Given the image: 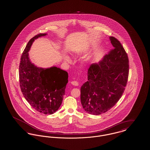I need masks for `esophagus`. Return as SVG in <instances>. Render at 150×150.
<instances>
[{
	"instance_id": "34e87169",
	"label": "esophagus",
	"mask_w": 150,
	"mask_h": 150,
	"mask_svg": "<svg viewBox=\"0 0 150 150\" xmlns=\"http://www.w3.org/2000/svg\"><path fill=\"white\" fill-rule=\"evenodd\" d=\"M71 84L74 86H79V83L78 81H72L71 82Z\"/></svg>"
}]
</instances>
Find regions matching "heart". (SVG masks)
<instances>
[{"label":"heart","mask_w":150,"mask_h":150,"mask_svg":"<svg viewBox=\"0 0 150 150\" xmlns=\"http://www.w3.org/2000/svg\"><path fill=\"white\" fill-rule=\"evenodd\" d=\"M66 59H67V61H69V58H68V57H67V58H66Z\"/></svg>","instance_id":"obj_1"}]
</instances>
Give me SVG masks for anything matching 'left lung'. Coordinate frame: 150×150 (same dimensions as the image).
Returning <instances> with one entry per match:
<instances>
[{
	"label": "left lung",
	"instance_id": "8db88e82",
	"mask_svg": "<svg viewBox=\"0 0 150 150\" xmlns=\"http://www.w3.org/2000/svg\"><path fill=\"white\" fill-rule=\"evenodd\" d=\"M114 48L98 64L88 70V81L81 86V103L86 112L105 113L114 106L125 91L129 75V59L120 42L110 37Z\"/></svg>",
	"mask_w": 150,
	"mask_h": 150
}]
</instances>
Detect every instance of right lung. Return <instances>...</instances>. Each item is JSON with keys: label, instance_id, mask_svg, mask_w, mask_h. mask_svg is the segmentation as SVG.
<instances>
[{"label": "right lung", "instance_id": "1", "mask_svg": "<svg viewBox=\"0 0 150 150\" xmlns=\"http://www.w3.org/2000/svg\"><path fill=\"white\" fill-rule=\"evenodd\" d=\"M47 34H39L29 40L19 66L20 85L25 99L38 112L52 114L60 107L68 83V73L57 67H36L29 59V52L34 40Z\"/></svg>", "mask_w": 150, "mask_h": 150}]
</instances>
